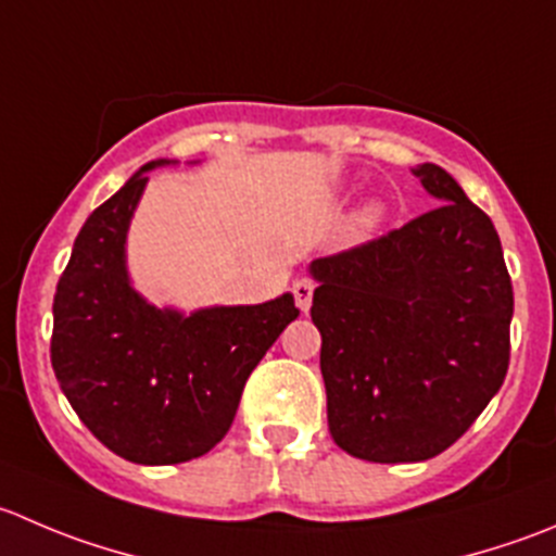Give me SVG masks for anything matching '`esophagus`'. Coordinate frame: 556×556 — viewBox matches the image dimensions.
I'll list each match as a JSON object with an SVG mask.
<instances>
[{
  "instance_id": "34e87169",
  "label": "esophagus",
  "mask_w": 556,
  "mask_h": 556,
  "mask_svg": "<svg viewBox=\"0 0 556 556\" xmlns=\"http://www.w3.org/2000/svg\"><path fill=\"white\" fill-rule=\"evenodd\" d=\"M293 295H295V304H299V309L309 312L312 295H315V282H312V279H295Z\"/></svg>"
}]
</instances>
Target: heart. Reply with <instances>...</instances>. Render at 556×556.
Returning <instances> with one entry per match:
<instances>
[{"label": "heart", "mask_w": 556, "mask_h": 556, "mask_svg": "<svg viewBox=\"0 0 556 556\" xmlns=\"http://www.w3.org/2000/svg\"><path fill=\"white\" fill-rule=\"evenodd\" d=\"M382 217H386V208H382V203L380 201H369L353 214V228L364 233V230L377 228V225L382 223Z\"/></svg>", "instance_id": "heart-1"}]
</instances>
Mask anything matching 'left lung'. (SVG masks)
<instances>
[{
    "instance_id": "obj_1",
    "label": "left lung",
    "mask_w": 556,
    "mask_h": 556,
    "mask_svg": "<svg viewBox=\"0 0 556 556\" xmlns=\"http://www.w3.org/2000/svg\"><path fill=\"white\" fill-rule=\"evenodd\" d=\"M413 174L438 208L309 263L328 429L350 456L380 465L454 445L510 358L514 288L492 219L440 165Z\"/></svg>"
}]
</instances>
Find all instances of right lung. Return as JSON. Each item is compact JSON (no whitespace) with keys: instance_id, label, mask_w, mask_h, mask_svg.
<instances>
[{"instance_id":"1","label":"right lung","mask_w":556,"mask_h":556,"mask_svg":"<svg viewBox=\"0 0 556 556\" xmlns=\"http://www.w3.org/2000/svg\"><path fill=\"white\" fill-rule=\"evenodd\" d=\"M160 165L174 160L147 163L89 214L53 295L59 386L86 429L135 465L208 454L233 424L247 377L299 317L293 293L187 315L132 288L129 223Z\"/></svg>"}]
</instances>
